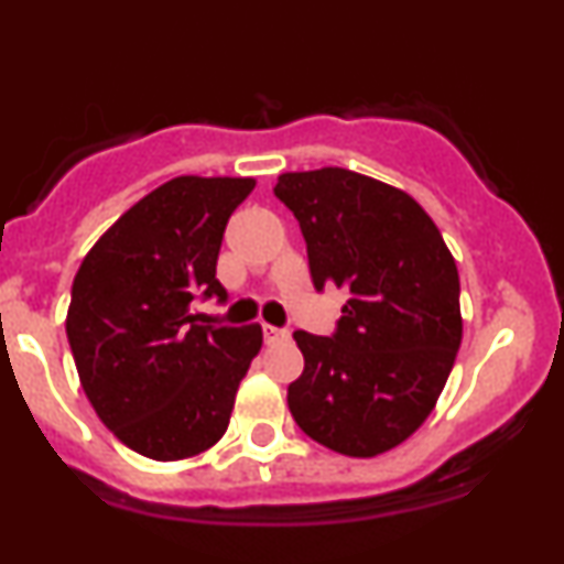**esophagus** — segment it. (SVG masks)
Listing matches in <instances>:
<instances>
[{"instance_id": "1", "label": "esophagus", "mask_w": 564, "mask_h": 564, "mask_svg": "<svg viewBox=\"0 0 564 564\" xmlns=\"http://www.w3.org/2000/svg\"><path fill=\"white\" fill-rule=\"evenodd\" d=\"M262 336H264V345H275V341H283L289 336L286 328H278V326H268L262 323Z\"/></svg>"}]
</instances>
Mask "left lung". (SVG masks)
I'll list each match as a JSON object with an SVG mask.
<instances>
[{
  "label": "left lung",
  "instance_id": "1",
  "mask_svg": "<svg viewBox=\"0 0 564 564\" xmlns=\"http://www.w3.org/2000/svg\"><path fill=\"white\" fill-rule=\"evenodd\" d=\"M273 193L300 223L313 286L349 294L332 336L294 332L291 416L345 456L390 451L430 416L462 345L456 262L416 200L366 174L286 172Z\"/></svg>",
  "mask_w": 564,
  "mask_h": 564
}]
</instances>
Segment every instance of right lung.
Instances as JSON below:
<instances>
[{
	"label": "right lung",
	"instance_id": "add662e5",
	"mask_svg": "<svg viewBox=\"0 0 564 564\" xmlns=\"http://www.w3.org/2000/svg\"><path fill=\"white\" fill-rule=\"evenodd\" d=\"M251 177H174L140 198L84 257L66 334L82 387L127 448L177 462L225 435L262 328L204 326L225 225Z\"/></svg>",
	"mask_w": 564,
	"mask_h": 564
}]
</instances>
